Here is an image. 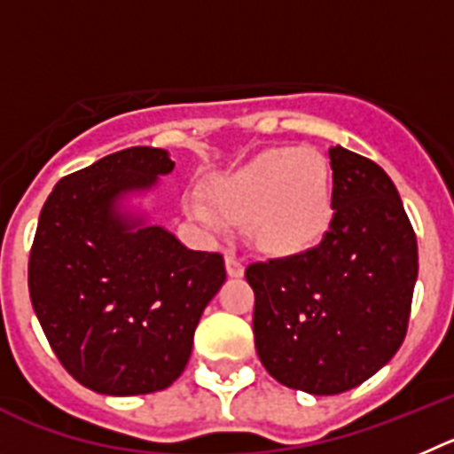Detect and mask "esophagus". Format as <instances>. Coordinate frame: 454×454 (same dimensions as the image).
I'll return each instance as SVG.
<instances>
[{
	"label": "esophagus",
	"instance_id": "esophagus-1",
	"mask_svg": "<svg viewBox=\"0 0 454 454\" xmlns=\"http://www.w3.org/2000/svg\"><path fill=\"white\" fill-rule=\"evenodd\" d=\"M226 271L231 278L244 276V262L235 253H226Z\"/></svg>",
	"mask_w": 454,
	"mask_h": 454
}]
</instances>
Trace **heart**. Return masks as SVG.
<instances>
[{"mask_svg":"<svg viewBox=\"0 0 454 454\" xmlns=\"http://www.w3.org/2000/svg\"><path fill=\"white\" fill-rule=\"evenodd\" d=\"M215 203L187 199V212L203 226L222 231L228 219H251L257 242L271 251L309 248L333 219L330 176L312 149H269L212 187Z\"/></svg>","mask_w":454,"mask_h":454,"instance_id":"1","label":"heart"}]
</instances>
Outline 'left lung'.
Wrapping results in <instances>:
<instances>
[{
  "mask_svg": "<svg viewBox=\"0 0 454 454\" xmlns=\"http://www.w3.org/2000/svg\"><path fill=\"white\" fill-rule=\"evenodd\" d=\"M328 156L321 242L247 267L257 357L280 385L314 395L344 394L394 357L419 276L414 228L385 169L344 146Z\"/></svg>",
  "mask_w": 454,
  "mask_h": 454,
  "instance_id": "left-lung-1",
  "label": "left lung"
}]
</instances>
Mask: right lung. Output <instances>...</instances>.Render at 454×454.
I'll use <instances>...</instances> for the list:
<instances>
[{"instance_id":"obj_1","label":"right lung","mask_w":454,"mask_h":454,"mask_svg":"<svg viewBox=\"0 0 454 454\" xmlns=\"http://www.w3.org/2000/svg\"><path fill=\"white\" fill-rule=\"evenodd\" d=\"M171 169L165 149L130 146L60 178L40 212L31 303L65 371L99 394L167 389L226 280L222 253L190 251L165 228L115 212L120 194Z\"/></svg>"}]
</instances>
